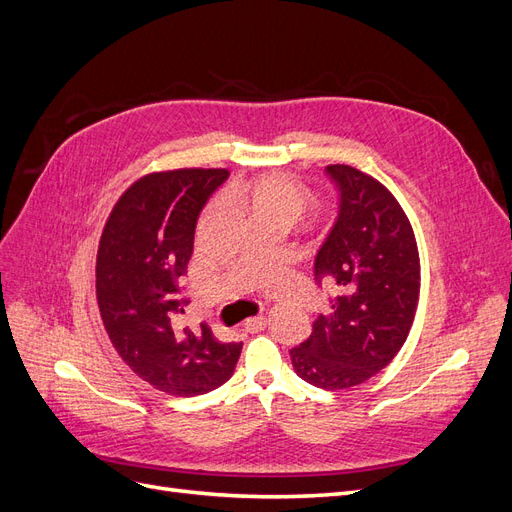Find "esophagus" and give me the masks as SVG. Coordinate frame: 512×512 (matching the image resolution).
<instances>
[{
	"label": "esophagus",
	"mask_w": 512,
	"mask_h": 512,
	"mask_svg": "<svg viewBox=\"0 0 512 512\" xmlns=\"http://www.w3.org/2000/svg\"><path fill=\"white\" fill-rule=\"evenodd\" d=\"M243 327H245L247 333H260V331H265V327H267V318H265V316L247 318Z\"/></svg>",
	"instance_id": "esophagus-1"
}]
</instances>
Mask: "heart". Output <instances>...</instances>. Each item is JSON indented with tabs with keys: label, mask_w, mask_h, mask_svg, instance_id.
I'll return each instance as SVG.
<instances>
[{
	"label": "heart",
	"mask_w": 512,
	"mask_h": 512,
	"mask_svg": "<svg viewBox=\"0 0 512 512\" xmlns=\"http://www.w3.org/2000/svg\"><path fill=\"white\" fill-rule=\"evenodd\" d=\"M237 200L250 211L252 224L271 222L286 230L297 224L312 203V196L303 183L286 173L265 175L237 190ZM215 205H209L203 218H209Z\"/></svg>",
	"instance_id": "heart-1"
}]
</instances>
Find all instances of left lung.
<instances>
[{
	"instance_id": "8db88e82",
	"label": "left lung",
	"mask_w": 512,
	"mask_h": 512,
	"mask_svg": "<svg viewBox=\"0 0 512 512\" xmlns=\"http://www.w3.org/2000/svg\"><path fill=\"white\" fill-rule=\"evenodd\" d=\"M324 173L339 207L316 254L314 280L331 284L337 297L290 359L305 382L339 391L376 376L404 346L421 292V260L404 209L380 181L346 164Z\"/></svg>"
}]
</instances>
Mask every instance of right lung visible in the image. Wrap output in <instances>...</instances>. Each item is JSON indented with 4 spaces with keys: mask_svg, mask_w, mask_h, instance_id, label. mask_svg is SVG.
Returning <instances> with one entry per match:
<instances>
[{
    "mask_svg": "<svg viewBox=\"0 0 512 512\" xmlns=\"http://www.w3.org/2000/svg\"><path fill=\"white\" fill-rule=\"evenodd\" d=\"M226 168H181L138 179L117 200L98 247L96 294L104 329L138 378L177 397L222 386L241 342L222 344L209 327L177 329L181 277L194 252L198 215L228 179Z\"/></svg>",
    "mask_w": 512,
    "mask_h": 512,
    "instance_id": "right-lung-1",
    "label": "right lung"
}]
</instances>
